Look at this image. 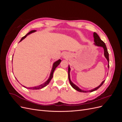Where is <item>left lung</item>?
Segmentation results:
<instances>
[{
    "instance_id": "obj_1",
    "label": "left lung",
    "mask_w": 122,
    "mask_h": 122,
    "mask_svg": "<svg viewBox=\"0 0 122 122\" xmlns=\"http://www.w3.org/2000/svg\"><path fill=\"white\" fill-rule=\"evenodd\" d=\"M94 42H95V44L96 45H97L98 46H101V47H102L103 48H104V55L105 57L106 58L108 62V67L109 68V54H108V51H107V49L106 48V45L104 43V42L103 41H102L100 38V37L99 36L96 34V32H94ZM70 67H69L68 68V78H69V82H70V84H71V86L74 88L75 90H76V91H78L79 92H82V93H87V92H93V91H95L96 90H98V88L101 86L103 84V83L104 82L105 80L103 81L101 83V84L99 86H98L97 87L94 88V89L93 90H90V91H83V90H81V89H80V88L78 87L75 84H74L72 82H71V80H70Z\"/></svg>"
}]
</instances>
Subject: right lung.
<instances>
[{"label": "right lung", "instance_id": "1", "mask_svg": "<svg viewBox=\"0 0 122 122\" xmlns=\"http://www.w3.org/2000/svg\"><path fill=\"white\" fill-rule=\"evenodd\" d=\"M35 31H36L35 30H33L30 31V32H29L28 33V34H27L25 36H24L23 37H22V38H21V39L20 42H21L22 40H23L24 38H25L26 37V36H27V35H29L30 34H31L32 32H35ZM61 62V60H58L57 61H55V62H54V63L53 64V67H52V70H51V73H50V75L49 78L47 80V81H46L45 83H43V84H41V85H40V86H34V87H27V88H28V89H30V90H39V89H41V88H42L44 87L45 86H47V84H49V83L50 82L51 80L52 79V77H53V72H54V71L55 69H56V68L57 67V66H58L59 65H60ZM23 86L25 87L24 86Z\"/></svg>", "mask_w": 122, "mask_h": 122}]
</instances>
